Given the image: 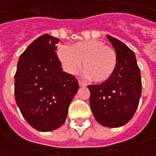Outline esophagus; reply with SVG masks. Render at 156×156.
Masks as SVG:
<instances>
[{
	"label": "esophagus",
	"mask_w": 156,
	"mask_h": 156,
	"mask_svg": "<svg viewBox=\"0 0 156 156\" xmlns=\"http://www.w3.org/2000/svg\"><path fill=\"white\" fill-rule=\"evenodd\" d=\"M78 83H79V86H80V87H86V86H87V84H86L83 81H81V80L78 81Z\"/></svg>",
	"instance_id": "1"
}]
</instances>
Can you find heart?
Here are the masks:
<instances>
[{
    "instance_id": "heart-1",
    "label": "heart",
    "mask_w": 156,
    "mask_h": 156,
    "mask_svg": "<svg viewBox=\"0 0 156 156\" xmlns=\"http://www.w3.org/2000/svg\"><path fill=\"white\" fill-rule=\"evenodd\" d=\"M57 55L63 69L72 75L80 70L83 62L84 74L95 82L108 81L117 65L115 51L99 40L80 41L72 47L62 46Z\"/></svg>"
}]
</instances>
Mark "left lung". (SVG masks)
<instances>
[{"instance_id": "1", "label": "left lung", "mask_w": 156, "mask_h": 156, "mask_svg": "<svg viewBox=\"0 0 156 156\" xmlns=\"http://www.w3.org/2000/svg\"><path fill=\"white\" fill-rule=\"evenodd\" d=\"M115 48L117 65L108 81L89 85V103L95 120L108 128H119L134 116L141 94V79L134 52L121 41L107 35Z\"/></svg>"}]
</instances>
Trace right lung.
<instances>
[{
  "label": "right lung",
  "instance_id": "right-lung-1",
  "mask_svg": "<svg viewBox=\"0 0 156 156\" xmlns=\"http://www.w3.org/2000/svg\"><path fill=\"white\" fill-rule=\"evenodd\" d=\"M58 38L45 34L21 54L15 75V96L22 116L34 129L48 132L65 122L79 84L64 72L55 54Z\"/></svg>",
  "mask_w": 156,
  "mask_h": 156
}]
</instances>
